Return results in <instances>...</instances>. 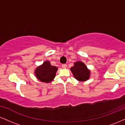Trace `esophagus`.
I'll return each instance as SVG.
<instances>
[{
  "label": "esophagus",
  "instance_id": "1",
  "mask_svg": "<svg viewBox=\"0 0 125 125\" xmlns=\"http://www.w3.org/2000/svg\"><path fill=\"white\" fill-rule=\"evenodd\" d=\"M62 67L63 68H64V69L66 68V67H67V65H66V64H63L62 65Z\"/></svg>",
  "mask_w": 125,
  "mask_h": 125
}]
</instances>
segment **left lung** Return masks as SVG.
Here are the masks:
<instances>
[{
    "label": "left lung",
    "mask_w": 125,
    "mask_h": 125,
    "mask_svg": "<svg viewBox=\"0 0 125 125\" xmlns=\"http://www.w3.org/2000/svg\"><path fill=\"white\" fill-rule=\"evenodd\" d=\"M71 70L74 77L79 81H86L89 78L90 71L87 69L85 64L82 62H76Z\"/></svg>",
    "instance_id": "1"
}]
</instances>
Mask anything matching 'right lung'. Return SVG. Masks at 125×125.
Instances as JSON below:
<instances>
[{
	"label": "right lung",
	"instance_id": "1",
	"mask_svg": "<svg viewBox=\"0 0 125 125\" xmlns=\"http://www.w3.org/2000/svg\"><path fill=\"white\" fill-rule=\"evenodd\" d=\"M58 71V67L52 66L49 61H45L42 65L37 67L35 71L36 76L43 82L49 83L52 81Z\"/></svg>",
	"mask_w": 125,
	"mask_h": 125
}]
</instances>
